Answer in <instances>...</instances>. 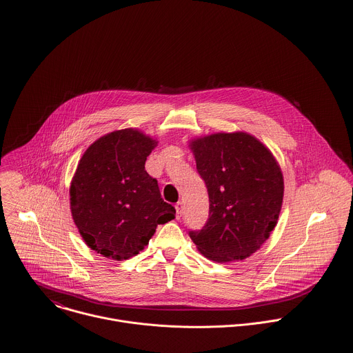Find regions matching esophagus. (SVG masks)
Listing matches in <instances>:
<instances>
[{
  "label": "esophagus",
  "mask_w": 353,
  "mask_h": 353,
  "mask_svg": "<svg viewBox=\"0 0 353 353\" xmlns=\"http://www.w3.org/2000/svg\"><path fill=\"white\" fill-rule=\"evenodd\" d=\"M174 208H176V216H177V219H180L181 214H183V202L179 201V202L174 205Z\"/></svg>",
  "instance_id": "34e87169"
}]
</instances>
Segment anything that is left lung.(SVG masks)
Listing matches in <instances>:
<instances>
[{
    "mask_svg": "<svg viewBox=\"0 0 353 353\" xmlns=\"http://www.w3.org/2000/svg\"><path fill=\"white\" fill-rule=\"evenodd\" d=\"M206 184L209 217L190 231L198 251L219 263L243 261L270 237L283 205L284 179L273 154L243 132L190 141Z\"/></svg>",
    "mask_w": 353,
    "mask_h": 353,
    "instance_id": "8db88e82",
    "label": "left lung"
}]
</instances>
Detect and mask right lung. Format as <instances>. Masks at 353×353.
<instances>
[{"instance_id": "obj_1", "label": "right lung", "mask_w": 353, "mask_h": 353, "mask_svg": "<svg viewBox=\"0 0 353 353\" xmlns=\"http://www.w3.org/2000/svg\"><path fill=\"white\" fill-rule=\"evenodd\" d=\"M157 144L140 130H116L94 141L77 165L69 190L72 216L84 243L105 258L136 256L158 224L174 219L176 209L145 170Z\"/></svg>"}]
</instances>
